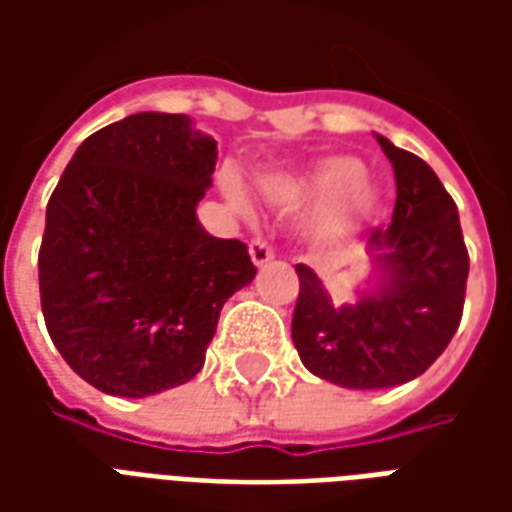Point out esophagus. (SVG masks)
I'll list each match as a JSON object with an SVG mask.
<instances>
[{"mask_svg": "<svg viewBox=\"0 0 512 512\" xmlns=\"http://www.w3.org/2000/svg\"><path fill=\"white\" fill-rule=\"evenodd\" d=\"M249 257H252L255 266H266L268 260H274V249H271V244L263 241V238H255V241L249 244Z\"/></svg>", "mask_w": 512, "mask_h": 512, "instance_id": "1", "label": "esophagus"}]
</instances>
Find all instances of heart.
<instances>
[{
  "mask_svg": "<svg viewBox=\"0 0 512 512\" xmlns=\"http://www.w3.org/2000/svg\"><path fill=\"white\" fill-rule=\"evenodd\" d=\"M271 197L288 208L323 205V233L345 235L376 213L378 191L365 180L362 161L351 156H326L312 161L299 175L277 180Z\"/></svg>",
  "mask_w": 512,
  "mask_h": 512,
  "instance_id": "obj_1",
  "label": "heart"
}]
</instances>
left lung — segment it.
Here are the masks:
<instances>
[{"mask_svg":"<svg viewBox=\"0 0 512 512\" xmlns=\"http://www.w3.org/2000/svg\"><path fill=\"white\" fill-rule=\"evenodd\" d=\"M397 183L389 227L367 233L378 285L334 307L323 282L299 263L293 345L312 376L345 389H386L422 376L458 332L469 277L458 208L436 172L378 136Z\"/></svg>","mask_w":512,"mask_h":512,"instance_id":"1","label":"left lung"}]
</instances>
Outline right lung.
Returning a JSON list of instances; mask_svg holds the SVG:
<instances>
[{
  "instance_id": "right-lung-1",
  "label": "right lung",
  "mask_w": 512,
  "mask_h": 512,
  "mask_svg": "<svg viewBox=\"0 0 512 512\" xmlns=\"http://www.w3.org/2000/svg\"><path fill=\"white\" fill-rule=\"evenodd\" d=\"M216 139L186 115L139 112L87 136L46 208L40 307L87 384L147 397L205 365L224 301L255 279L246 244L197 222Z\"/></svg>"
}]
</instances>
